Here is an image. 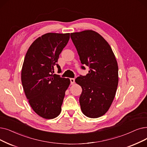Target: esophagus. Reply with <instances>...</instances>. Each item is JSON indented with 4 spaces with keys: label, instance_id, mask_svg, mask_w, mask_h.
Returning <instances> with one entry per match:
<instances>
[{
    "label": "esophagus",
    "instance_id": "34e87169",
    "mask_svg": "<svg viewBox=\"0 0 147 147\" xmlns=\"http://www.w3.org/2000/svg\"><path fill=\"white\" fill-rule=\"evenodd\" d=\"M70 82H71V84L73 85L75 82V79L74 78H71L70 79Z\"/></svg>",
    "mask_w": 147,
    "mask_h": 147
}]
</instances>
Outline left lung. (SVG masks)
Here are the masks:
<instances>
[{"mask_svg":"<svg viewBox=\"0 0 147 147\" xmlns=\"http://www.w3.org/2000/svg\"><path fill=\"white\" fill-rule=\"evenodd\" d=\"M71 38L81 63L90 68L85 76L75 80L82 88L81 110L89 118L100 117L109 110L116 94L118 67L115 56L109 43L94 30L71 33Z\"/></svg>","mask_w":147,"mask_h":147,"instance_id":"obj_1","label":"left lung"}]
</instances>
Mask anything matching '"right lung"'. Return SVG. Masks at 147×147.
Masks as SVG:
<instances>
[{
    "mask_svg": "<svg viewBox=\"0 0 147 147\" xmlns=\"http://www.w3.org/2000/svg\"><path fill=\"white\" fill-rule=\"evenodd\" d=\"M69 33H47L38 37L28 49L22 69L24 94L34 111L45 119H53L61 106L70 80L53 74L59 56L69 39Z\"/></svg>",
    "mask_w": 147,
    "mask_h": 147,
    "instance_id": "add662e5",
    "label": "right lung"
}]
</instances>
